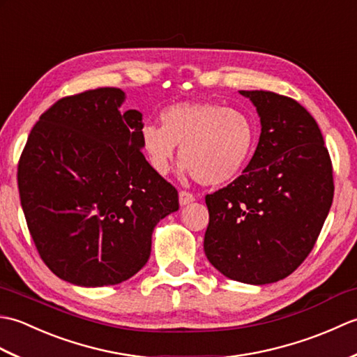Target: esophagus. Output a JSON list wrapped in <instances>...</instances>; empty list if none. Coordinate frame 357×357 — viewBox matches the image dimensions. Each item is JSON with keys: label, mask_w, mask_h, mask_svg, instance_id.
<instances>
[{"label": "esophagus", "mask_w": 357, "mask_h": 357, "mask_svg": "<svg viewBox=\"0 0 357 357\" xmlns=\"http://www.w3.org/2000/svg\"><path fill=\"white\" fill-rule=\"evenodd\" d=\"M195 201V195L187 192V190H181L179 192V204L181 206H188V204Z\"/></svg>", "instance_id": "esophagus-1"}]
</instances>
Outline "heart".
I'll return each instance as SVG.
<instances>
[{"label": "heart", "instance_id": "heart-1", "mask_svg": "<svg viewBox=\"0 0 357 357\" xmlns=\"http://www.w3.org/2000/svg\"><path fill=\"white\" fill-rule=\"evenodd\" d=\"M161 126L144 124L141 146L156 173L167 174L181 147L184 169L204 185L234 179L253 155L256 126L247 113L215 102H179L159 115Z\"/></svg>", "mask_w": 357, "mask_h": 357}]
</instances>
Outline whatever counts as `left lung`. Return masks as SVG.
I'll return each mask as SVG.
<instances>
[{"instance_id": "8db88e82", "label": "left lung", "mask_w": 357, "mask_h": 357, "mask_svg": "<svg viewBox=\"0 0 357 357\" xmlns=\"http://www.w3.org/2000/svg\"><path fill=\"white\" fill-rule=\"evenodd\" d=\"M255 104L261 136L247 169L206 196L207 259L244 284L278 282L312 252L335 195L321 128L293 98L239 90Z\"/></svg>"}]
</instances>
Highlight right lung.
<instances>
[{
    "label": "right lung",
    "instance_id": "add662e5",
    "mask_svg": "<svg viewBox=\"0 0 357 357\" xmlns=\"http://www.w3.org/2000/svg\"><path fill=\"white\" fill-rule=\"evenodd\" d=\"M101 87L58 100L30 132L18 190L35 247L52 273L79 287L121 284L150 257L156 224L178 190L142 155V115Z\"/></svg>",
    "mask_w": 357,
    "mask_h": 357
}]
</instances>
